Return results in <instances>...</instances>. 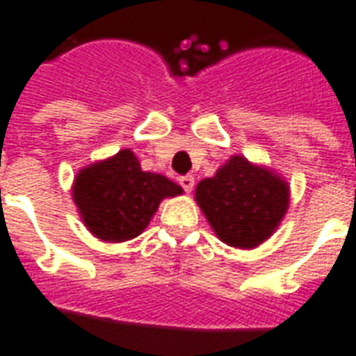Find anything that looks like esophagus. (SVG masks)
<instances>
[{
	"mask_svg": "<svg viewBox=\"0 0 356 356\" xmlns=\"http://www.w3.org/2000/svg\"><path fill=\"white\" fill-rule=\"evenodd\" d=\"M179 184H181L186 192H190V190L194 188V177H192V175H184V177L179 179Z\"/></svg>",
	"mask_w": 356,
	"mask_h": 356,
	"instance_id": "esophagus-1",
	"label": "esophagus"
}]
</instances>
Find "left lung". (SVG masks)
<instances>
[{
	"instance_id": "1",
	"label": "left lung",
	"mask_w": 356,
	"mask_h": 356,
	"mask_svg": "<svg viewBox=\"0 0 356 356\" xmlns=\"http://www.w3.org/2000/svg\"><path fill=\"white\" fill-rule=\"evenodd\" d=\"M196 203L222 243L250 250L278 229L289 209V183L275 170L233 154L200 181Z\"/></svg>"
}]
</instances>
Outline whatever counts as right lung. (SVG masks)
Returning a JSON list of instances; mask_svg holds the SVG:
<instances>
[{
  "mask_svg": "<svg viewBox=\"0 0 356 356\" xmlns=\"http://www.w3.org/2000/svg\"><path fill=\"white\" fill-rule=\"evenodd\" d=\"M183 194L166 175L143 172L130 149L81 168L72 202L83 226L104 243H124L149 226L160 202Z\"/></svg>",
  "mask_w": 356,
  "mask_h": 356,
  "instance_id": "obj_1",
  "label": "right lung"
}]
</instances>
